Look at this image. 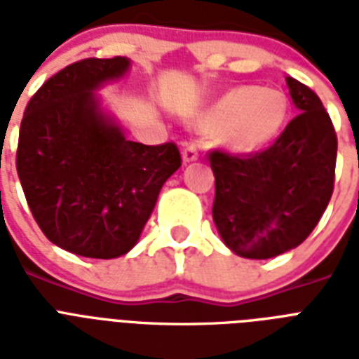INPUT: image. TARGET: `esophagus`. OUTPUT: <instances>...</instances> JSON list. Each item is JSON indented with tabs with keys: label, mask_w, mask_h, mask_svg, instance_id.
Wrapping results in <instances>:
<instances>
[{
	"label": "esophagus",
	"mask_w": 359,
	"mask_h": 359,
	"mask_svg": "<svg viewBox=\"0 0 359 359\" xmlns=\"http://www.w3.org/2000/svg\"><path fill=\"white\" fill-rule=\"evenodd\" d=\"M197 158H199V149H197L196 143H188V145L184 147V151H182V160H184L186 163L190 162H196Z\"/></svg>",
	"instance_id": "obj_1"
}]
</instances>
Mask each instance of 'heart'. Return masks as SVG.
Returning a JSON list of instances; mask_svg holds the SVG:
<instances>
[{
  "label": "heart",
  "mask_w": 359,
  "mask_h": 359,
  "mask_svg": "<svg viewBox=\"0 0 359 359\" xmlns=\"http://www.w3.org/2000/svg\"><path fill=\"white\" fill-rule=\"evenodd\" d=\"M289 117V100L278 89L235 87L203 114L201 128L214 132L219 145L240 154L270 145Z\"/></svg>",
  "instance_id": "b5f03b06"
}]
</instances>
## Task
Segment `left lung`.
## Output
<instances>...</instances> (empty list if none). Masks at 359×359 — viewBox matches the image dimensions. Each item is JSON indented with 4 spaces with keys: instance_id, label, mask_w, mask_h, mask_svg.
<instances>
[{
    "instance_id": "8db88e82",
    "label": "left lung",
    "mask_w": 359,
    "mask_h": 359,
    "mask_svg": "<svg viewBox=\"0 0 359 359\" xmlns=\"http://www.w3.org/2000/svg\"><path fill=\"white\" fill-rule=\"evenodd\" d=\"M300 114L266 151L210 152L216 179L214 224L224 244L245 259H270L311 235L334 194L337 135L320 98L287 78Z\"/></svg>"
}]
</instances>
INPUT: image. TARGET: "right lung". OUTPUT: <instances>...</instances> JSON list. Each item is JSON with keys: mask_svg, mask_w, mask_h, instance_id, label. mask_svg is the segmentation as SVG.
Segmentation results:
<instances>
[{"mask_svg": "<svg viewBox=\"0 0 359 359\" xmlns=\"http://www.w3.org/2000/svg\"><path fill=\"white\" fill-rule=\"evenodd\" d=\"M130 59H81L44 81L20 124L16 171L33 218L50 242L91 259L128 253L163 182L180 168L175 143L143 145L95 95Z\"/></svg>", "mask_w": 359, "mask_h": 359, "instance_id": "add662e5", "label": "right lung"}]
</instances>
